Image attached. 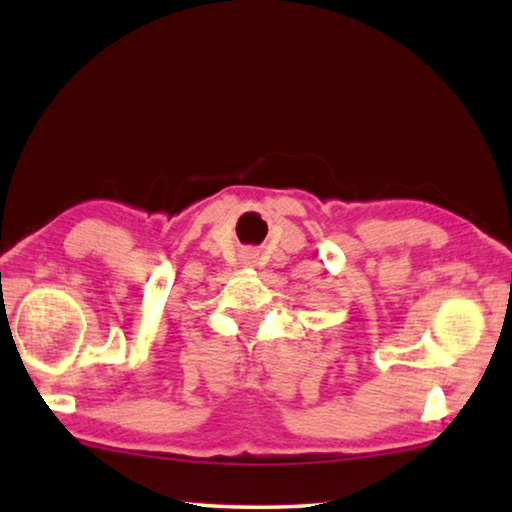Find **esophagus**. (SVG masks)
I'll list each match as a JSON object with an SVG mask.
<instances>
[{
	"mask_svg": "<svg viewBox=\"0 0 512 512\" xmlns=\"http://www.w3.org/2000/svg\"><path fill=\"white\" fill-rule=\"evenodd\" d=\"M239 264L244 268H253L257 264V253H253V250H246V253H241Z\"/></svg>",
	"mask_w": 512,
	"mask_h": 512,
	"instance_id": "esophagus-1",
	"label": "esophagus"
}]
</instances>
